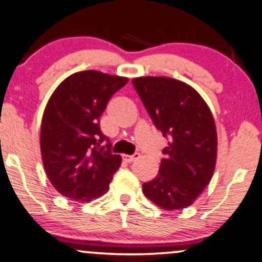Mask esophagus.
<instances>
[{
    "mask_svg": "<svg viewBox=\"0 0 262 262\" xmlns=\"http://www.w3.org/2000/svg\"><path fill=\"white\" fill-rule=\"evenodd\" d=\"M139 158H140V154H138V152H135L134 155H123V160L125 162H133Z\"/></svg>",
    "mask_w": 262,
    "mask_h": 262,
    "instance_id": "1",
    "label": "esophagus"
}]
</instances>
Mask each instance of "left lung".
I'll return each mask as SVG.
<instances>
[{
  "label": "left lung",
  "instance_id": "left-lung-1",
  "mask_svg": "<svg viewBox=\"0 0 262 262\" xmlns=\"http://www.w3.org/2000/svg\"><path fill=\"white\" fill-rule=\"evenodd\" d=\"M150 118L169 140L165 158L143 192L166 210L191 206L207 187L217 160V130L212 112L196 90L170 77L132 81Z\"/></svg>",
  "mask_w": 262,
  "mask_h": 262
}]
</instances>
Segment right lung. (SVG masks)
Here are the masks:
<instances>
[{"label": "right lung", "instance_id": "right-lung-1", "mask_svg": "<svg viewBox=\"0 0 262 262\" xmlns=\"http://www.w3.org/2000/svg\"><path fill=\"white\" fill-rule=\"evenodd\" d=\"M127 82L125 77L81 71L62 81L50 97L41 119V159L48 179L62 196L90 202L110 188L122 158L111 152L100 118Z\"/></svg>", "mask_w": 262, "mask_h": 262}]
</instances>
